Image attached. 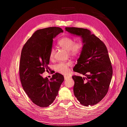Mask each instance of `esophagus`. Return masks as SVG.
<instances>
[{
	"label": "esophagus",
	"mask_w": 127,
	"mask_h": 127,
	"mask_svg": "<svg viewBox=\"0 0 127 127\" xmlns=\"http://www.w3.org/2000/svg\"><path fill=\"white\" fill-rule=\"evenodd\" d=\"M69 78H70V77H69V76H68V75H64V79L65 80H67V79H68Z\"/></svg>",
	"instance_id": "34e87169"
}]
</instances>
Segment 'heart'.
<instances>
[{
	"instance_id": "b5f03b06",
	"label": "heart",
	"mask_w": 127,
	"mask_h": 127,
	"mask_svg": "<svg viewBox=\"0 0 127 127\" xmlns=\"http://www.w3.org/2000/svg\"><path fill=\"white\" fill-rule=\"evenodd\" d=\"M74 43V39L70 37L66 36L61 38L58 43V45L65 50L68 51V54L73 56L79 55L82 50L83 45L82 42L80 41ZM54 51L52 49L50 53V58L52 59L54 56ZM71 65V63L61 62L55 66L56 71L63 74H66L69 71V67Z\"/></svg>"
}]
</instances>
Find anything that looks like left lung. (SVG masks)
<instances>
[{
    "label": "left lung",
    "instance_id": "left-lung-1",
    "mask_svg": "<svg viewBox=\"0 0 127 127\" xmlns=\"http://www.w3.org/2000/svg\"><path fill=\"white\" fill-rule=\"evenodd\" d=\"M65 31L80 36L83 45L73 71L85 77L72 76L74 81V95L82 105H95L107 95L112 76L107 47L88 29L65 27Z\"/></svg>",
    "mask_w": 127,
    "mask_h": 127
}]
</instances>
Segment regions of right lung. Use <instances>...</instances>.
I'll list each match as a JSON object with an SVG mask.
<instances>
[{"mask_svg": "<svg viewBox=\"0 0 127 127\" xmlns=\"http://www.w3.org/2000/svg\"><path fill=\"white\" fill-rule=\"evenodd\" d=\"M63 31L51 27L36 31L24 45L20 56L19 75L22 87L32 102L40 107L51 104L64 80L59 73L49 80L41 74L50 67V53L53 38Z\"/></svg>", "mask_w": 127, "mask_h": 127, "instance_id": "add662e5", "label": "right lung"}]
</instances>
